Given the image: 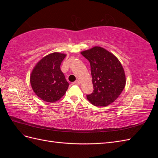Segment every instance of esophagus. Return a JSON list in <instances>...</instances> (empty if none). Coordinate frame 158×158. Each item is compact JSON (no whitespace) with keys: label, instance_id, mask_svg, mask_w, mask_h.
Masks as SVG:
<instances>
[{"label":"esophagus","instance_id":"34e87169","mask_svg":"<svg viewBox=\"0 0 158 158\" xmlns=\"http://www.w3.org/2000/svg\"><path fill=\"white\" fill-rule=\"evenodd\" d=\"M73 84H74V85H79L80 84V81L79 80H76L75 82H74L73 83Z\"/></svg>","mask_w":158,"mask_h":158}]
</instances>
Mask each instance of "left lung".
Instances as JSON below:
<instances>
[{
	"label": "left lung",
	"mask_w": 158,
	"mask_h": 158,
	"mask_svg": "<svg viewBox=\"0 0 158 158\" xmlns=\"http://www.w3.org/2000/svg\"><path fill=\"white\" fill-rule=\"evenodd\" d=\"M91 66L93 93L87 95L88 101L95 106L106 107L120 95L126 84L125 71L120 61L111 52L101 47L81 52Z\"/></svg>",
	"instance_id": "1"
}]
</instances>
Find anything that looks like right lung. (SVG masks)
<instances>
[{
	"mask_svg": "<svg viewBox=\"0 0 158 158\" xmlns=\"http://www.w3.org/2000/svg\"><path fill=\"white\" fill-rule=\"evenodd\" d=\"M66 55L52 52L42 58L33 68L30 83L33 92L44 102L53 103L65 94L69 84L60 66Z\"/></svg>",
	"mask_w": 158,
	"mask_h": 158,
	"instance_id": "obj_1",
	"label": "right lung"
}]
</instances>
